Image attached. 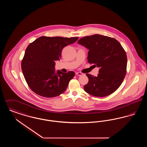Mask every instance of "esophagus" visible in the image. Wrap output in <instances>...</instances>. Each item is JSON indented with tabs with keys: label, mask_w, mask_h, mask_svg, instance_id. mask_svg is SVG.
<instances>
[{
	"label": "esophagus",
	"mask_w": 147,
	"mask_h": 147,
	"mask_svg": "<svg viewBox=\"0 0 147 147\" xmlns=\"http://www.w3.org/2000/svg\"><path fill=\"white\" fill-rule=\"evenodd\" d=\"M76 74L77 76H81L84 75V74L83 73H82V72H76Z\"/></svg>",
	"instance_id": "obj_1"
}]
</instances>
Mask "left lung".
Listing matches in <instances>:
<instances>
[{
    "label": "left lung",
    "instance_id": "obj_1",
    "mask_svg": "<svg viewBox=\"0 0 147 147\" xmlns=\"http://www.w3.org/2000/svg\"><path fill=\"white\" fill-rule=\"evenodd\" d=\"M78 43L89 49L88 62L100 68L97 77L86 74L89 82L84 90L96 97L111 94L126 76L127 58L125 49L116 39L98 34L82 37Z\"/></svg>",
    "mask_w": 147,
    "mask_h": 147
}]
</instances>
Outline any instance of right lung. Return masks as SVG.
<instances>
[{
	"mask_svg": "<svg viewBox=\"0 0 147 147\" xmlns=\"http://www.w3.org/2000/svg\"><path fill=\"white\" fill-rule=\"evenodd\" d=\"M78 37L41 36L30 43L21 61V69L30 88L36 94L53 98L66 90L75 73L55 71L64 47L76 42Z\"/></svg>",
	"mask_w": 147,
	"mask_h": 147,
	"instance_id": "obj_1",
	"label": "right lung"
}]
</instances>
